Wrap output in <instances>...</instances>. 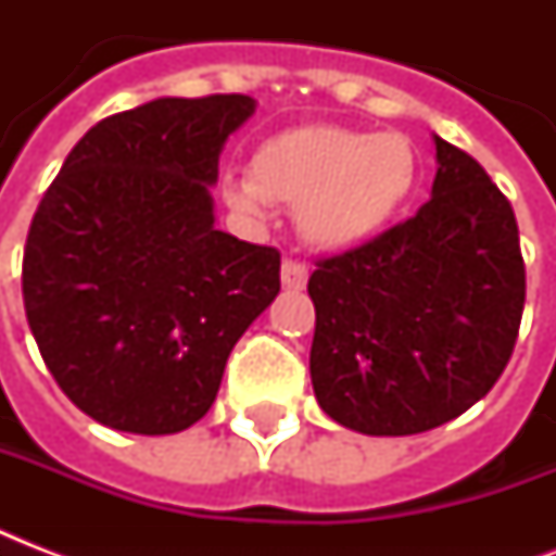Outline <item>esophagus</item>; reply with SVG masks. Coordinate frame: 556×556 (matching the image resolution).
Here are the masks:
<instances>
[{"label":"esophagus","mask_w":556,"mask_h":556,"mask_svg":"<svg viewBox=\"0 0 556 556\" xmlns=\"http://www.w3.org/2000/svg\"><path fill=\"white\" fill-rule=\"evenodd\" d=\"M305 286H308V268H305L303 262H282V288H288V291H303Z\"/></svg>","instance_id":"34e87169"}]
</instances>
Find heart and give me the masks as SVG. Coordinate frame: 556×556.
Instances as JSON below:
<instances>
[{
	"mask_svg": "<svg viewBox=\"0 0 556 556\" xmlns=\"http://www.w3.org/2000/svg\"><path fill=\"white\" fill-rule=\"evenodd\" d=\"M415 181L418 155L406 135L303 126L260 143L248 181L227 178L222 195L242 216H265L268 201L294 204L308 242L349 251L392 222Z\"/></svg>",
	"mask_w": 556,
	"mask_h": 556,
	"instance_id": "1",
	"label": "heart"
}]
</instances>
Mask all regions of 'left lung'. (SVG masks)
<instances>
[{"label": "left lung", "mask_w": 556, "mask_h": 556, "mask_svg": "<svg viewBox=\"0 0 556 556\" xmlns=\"http://www.w3.org/2000/svg\"><path fill=\"white\" fill-rule=\"evenodd\" d=\"M435 143L430 201L308 279L312 383L364 435H413L491 392L517 343L526 265L510 201L467 152Z\"/></svg>", "instance_id": "8db88e82"}]
</instances>
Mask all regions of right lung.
I'll use <instances>...</instances> for the list:
<instances>
[{"instance_id":"obj_1","label":"right lung","mask_w":556,"mask_h":556,"mask_svg":"<svg viewBox=\"0 0 556 556\" xmlns=\"http://www.w3.org/2000/svg\"><path fill=\"white\" fill-rule=\"evenodd\" d=\"M248 94L159 98L91 126L30 222L22 296L39 355L94 421L204 418L236 340L279 294V251L216 230L210 187Z\"/></svg>"}]
</instances>
